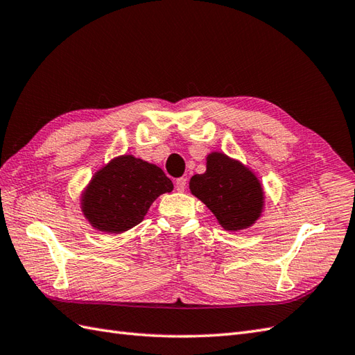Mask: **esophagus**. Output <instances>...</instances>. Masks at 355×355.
Segmentation results:
<instances>
[{
    "label": "esophagus",
    "mask_w": 355,
    "mask_h": 355,
    "mask_svg": "<svg viewBox=\"0 0 355 355\" xmlns=\"http://www.w3.org/2000/svg\"><path fill=\"white\" fill-rule=\"evenodd\" d=\"M186 186H187V180L186 178H178L175 181V189L178 190V192H184Z\"/></svg>",
    "instance_id": "1"
}]
</instances>
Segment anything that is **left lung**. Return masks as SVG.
<instances>
[{"label":"left lung","instance_id":"1","mask_svg":"<svg viewBox=\"0 0 355 355\" xmlns=\"http://www.w3.org/2000/svg\"><path fill=\"white\" fill-rule=\"evenodd\" d=\"M205 172L189 181L190 193L202 201L225 231H243L257 223L266 207L259 178L240 160L213 151L207 156Z\"/></svg>","mask_w":355,"mask_h":355}]
</instances>
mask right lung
Masks as SVG:
<instances>
[{
	"label": "right lung",
	"mask_w": 355,
	"mask_h": 355,
	"mask_svg": "<svg viewBox=\"0 0 355 355\" xmlns=\"http://www.w3.org/2000/svg\"><path fill=\"white\" fill-rule=\"evenodd\" d=\"M174 189L159 166L132 154L97 169L80 193V211L94 230L123 234L144 220L151 204Z\"/></svg>",
	"instance_id": "right-lung-1"
}]
</instances>
